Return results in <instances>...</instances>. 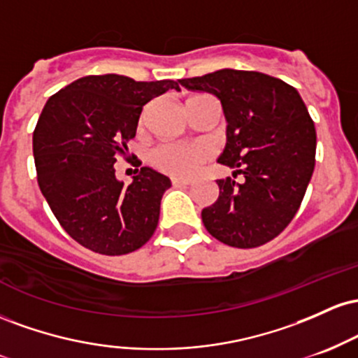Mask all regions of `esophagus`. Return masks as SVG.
Masks as SVG:
<instances>
[{
  "label": "esophagus",
  "instance_id": "1",
  "mask_svg": "<svg viewBox=\"0 0 358 358\" xmlns=\"http://www.w3.org/2000/svg\"><path fill=\"white\" fill-rule=\"evenodd\" d=\"M171 183H173L175 187H187V185L192 183V180L178 178V176H173V178H171Z\"/></svg>",
  "mask_w": 358,
  "mask_h": 358
}]
</instances>
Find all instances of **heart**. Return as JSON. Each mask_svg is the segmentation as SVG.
Wrapping results in <instances>:
<instances>
[{"instance_id": "obj_1", "label": "heart", "mask_w": 358, "mask_h": 358, "mask_svg": "<svg viewBox=\"0 0 358 358\" xmlns=\"http://www.w3.org/2000/svg\"><path fill=\"white\" fill-rule=\"evenodd\" d=\"M210 156L203 143H162L153 150V163L159 170L175 176H190Z\"/></svg>"}]
</instances>
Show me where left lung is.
Here are the masks:
<instances>
[{"mask_svg":"<svg viewBox=\"0 0 358 358\" xmlns=\"http://www.w3.org/2000/svg\"><path fill=\"white\" fill-rule=\"evenodd\" d=\"M180 84L215 96L227 121L217 162L234 178L217 180L219 199L202 210L205 229L232 248L266 244L296 215L315 170L316 131L305 102L289 84L252 71L222 69Z\"/></svg>","mask_w":358,"mask_h":358,"instance_id":"obj_1","label":"left lung"}]
</instances>
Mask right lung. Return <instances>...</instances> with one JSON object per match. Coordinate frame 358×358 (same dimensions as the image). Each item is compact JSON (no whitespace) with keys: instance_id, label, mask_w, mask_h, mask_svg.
Wrapping results in <instances>:
<instances>
[{"instance_id":"obj_1","label":"right lung","mask_w":358,"mask_h":358,"mask_svg":"<svg viewBox=\"0 0 358 358\" xmlns=\"http://www.w3.org/2000/svg\"><path fill=\"white\" fill-rule=\"evenodd\" d=\"M170 89L180 90L178 82L87 76L45 104L34 131L38 187L64 231L84 248L121 256L153 236L170 178L141 166L126 187L114 163L136 136L143 106Z\"/></svg>"}]
</instances>
